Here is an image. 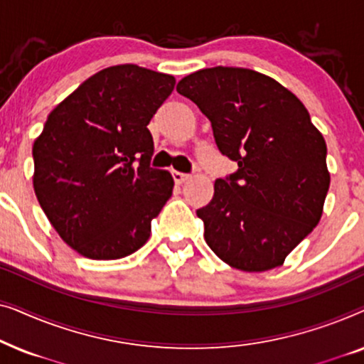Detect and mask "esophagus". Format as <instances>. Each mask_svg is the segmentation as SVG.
<instances>
[{"mask_svg": "<svg viewBox=\"0 0 364 364\" xmlns=\"http://www.w3.org/2000/svg\"><path fill=\"white\" fill-rule=\"evenodd\" d=\"M172 177H173V182H176L177 186H181V183H183L186 181H188V178H191L188 173H182V172H177V171L172 172Z\"/></svg>", "mask_w": 364, "mask_h": 364, "instance_id": "esophagus-1", "label": "esophagus"}]
</instances>
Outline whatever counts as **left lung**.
Instances as JSON below:
<instances>
[{"label":"left lung","instance_id":"1","mask_svg":"<svg viewBox=\"0 0 364 364\" xmlns=\"http://www.w3.org/2000/svg\"><path fill=\"white\" fill-rule=\"evenodd\" d=\"M177 92L197 104L217 147L238 164L197 210L207 245L242 272L283 265L323 215L330 188L323 134L295 94L252 69H200L182 77Z\"/></svg>","mask_w":364,"mask_h":364}]
</instances>
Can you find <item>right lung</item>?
Listing matches in <instances>:
<instances>
[{
    "label": "right lung",
    "mask_w": 364,
    "mask_h": 364,
    "mask_svg": "<svg viewBox=\"0 0 364 364\" xmlns=\"http://www.w3.org/2000/svg\"><path fill=\"white\" fill-rule=\"evenodd\" d=\"M173 86L171 74L119 64L49 112L33 144V187L54 230L79 255L117 260L151 237L173 178L149 166L147 124Z\"/></svg>",
    "instance_id": "1"
}]
</instances>
